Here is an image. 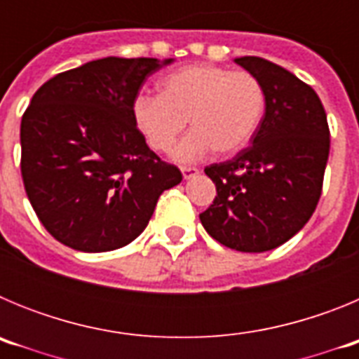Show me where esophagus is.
<instances>
[{
    "label": "esophagus",
    "mask_w": 359,
    "mask_h": 359,
    "mask_svg": "<svg viewBox=\"0 0 359 359\" xmlns=\"http://www.w3.org/2000/svg\"><path fill=\"white\" fill-rule=\"evenodd\" d=\"M182 174H183V180H190V177L198 176L199 170L196 167H182Z\"/></svg>",
    "instance_id": "esophagus-1"
}]
</instances>
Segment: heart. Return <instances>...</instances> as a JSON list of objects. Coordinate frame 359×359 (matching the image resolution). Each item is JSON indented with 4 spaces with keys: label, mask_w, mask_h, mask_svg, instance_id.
<instances>
[{
    "label": "heart",
    "mask_w": 359,
    "mask_h": 359,
    "mask_svg": "<svg viewBox=\"0 0 359 359\" xmlns=\"http://www.w3.org/2000/svg\"><path fill=\"white\" fill-rule=\"evenodd\" d=\"M261 82L248 72L214 65H190L165 75L160 95L140 93L133 120L151 149L167 152L190 123L172 152L177 163H192L217 149L233 154L248 145L264 116Z\"/></svg>",
    "instance_id": "b5f03b06"
}]
</instances>
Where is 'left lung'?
<instances>
[{
    "label": "left lung",
    "instance_id": "obj_1",
    "mask_svg": "<svg viewBox=\"0 0 359 359\" xmlns=\"http://www.w3.org/2000/svg\"><path fill=\"white\" fill-rule=\"evenodd\" d=\"M236 62L261 82L264 116L248 149L205 169L217 196L199 219L223 246L261 253L290 241L315 212L329 126L318 95L297 75L262 57Z\"/></svg>",
    "mask_w": 359,
    "mask_h": 359
}]
</instances>
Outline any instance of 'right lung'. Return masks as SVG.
Masks as SVG:
<instances>
[{
  "mask_svg": "<svg viewBox=\"0 0 359 359\" xmlns=\"http://www.w3.org/2000/svg\"><path fill=\"white\" fill-rule=\"evenodd\" d=\"M174 59L104 57L59 73L21 120V174L43 226L79 252L118 250L147 226L183 176L145 144L133 102Z\"/></svg>",
  "mask_w": 359,
  "mask_h": 359,
  "instance_id": "obj_1",
  "label": "right lung"
}]
</instances>
